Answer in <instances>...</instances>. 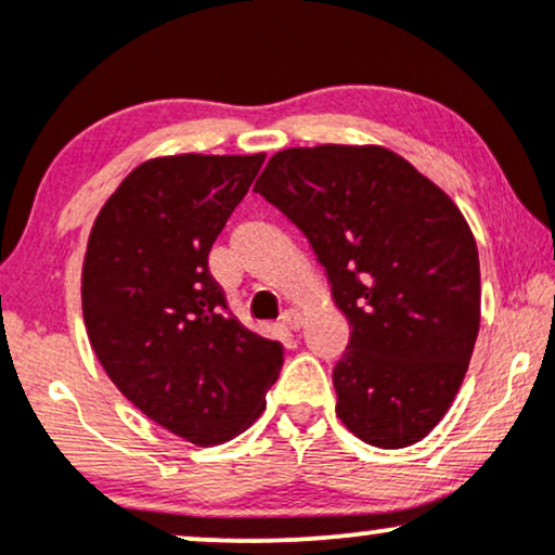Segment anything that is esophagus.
<instances>
[{"instance_id": "obj_1", "label": "esophagus", "mask_w": 555, "mask_h": 555, "mask_svg": "<svg viewBox=\"0 0 555 555\" xmlns=\"http://www.w3.org/2000/svg\"><path fill=\"white\" fill-rule=\"evenodd\" d=\"M302 313H299V310H284L282 313V326L286 328V331H299L302 328Z\"/></svg>"}]
</instances>
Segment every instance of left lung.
Here are the masks:
<instances>
[{
  "mask_svg": "<svg viewBox=\"0 0 555 555\" xmlns=\"http://www.w3.org/2000/svg\"><path fill=\"white\" fill-rule=\"evenodd\" d=\"M256 193L308 237L352 326L336 415L378 449L417 443L460 391L480 328V260L456 203L384 145L279 151Z\"/></svg>",
  "mask_w": 555,
  "mask_h": 555,
  "instance_id": "8db88e82",
  "label": "left lung"
}]
</instances>
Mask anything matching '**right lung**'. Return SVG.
<instances>
[{
	"label": "right lung",
	"mask_w": 555,
	"mask_h": 555,
	"mask_svg": "<svg viewBox=\"0 0 555 555\" xmlns=\"http://www.w3.org/2000/svg\"><path fill=\"white\" fill-rule=\"evenodd\" d=\"M266 154L143 162L95 216L82 318L112 384L175 436L224 443L256 423L284 349L229 313L208 253Z\"/></svg>",
	"instance_id": "obj_1"
}]
</instances>
